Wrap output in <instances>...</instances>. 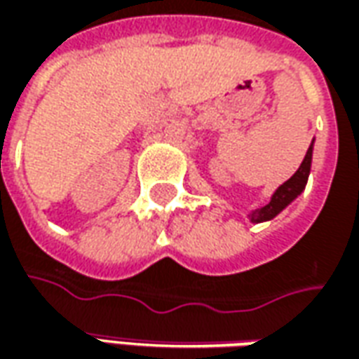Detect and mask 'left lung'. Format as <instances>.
Instances as JSON below:
<instances>
[{
	"instance_id": "obj_1",
	"label": "left lung",
	"mask_w": 359,
	"mask_h": 359,
	"mask_svg": "<svg viewBox=\"0 0 359 359\" xmlns=\"http://www.w3.org/2000/svg\"><path fill=\"white\" fill-rule=\"evenodd\" d=\"M312 151H314V141L310 144V149H308V153L304 156L302 165L300 168L292 175L290 179L286 180L284 184H280L278 189L274 191V194L270 196V203L264 204V206H260V208H256L252 210L248 218H250V222L254 224H258V222H266V220H272L274 217H278L280 212L288 206V204L294 201V198H298L302 191L306 189V182H308V177H310V167H312Z\"/></svg>"
}]
</instances>
